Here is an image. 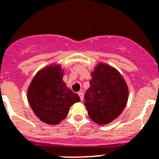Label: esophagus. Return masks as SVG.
Masks as SVG:
<instances>
[{
  "label": "esophagus",
  "mask_w": 159,
  "mask_h": 159,
  "mask_svg": "<svg viewBox=\"0 0 159 159\" xmlns=\"http://www.w3.org/2000/svg\"><path fill=\"white\" fill-rule=\"evenodd\" d=\"M78 96H79V98H80V99H81V101H82L83 98H84V93H83V92H81V91H80V92L78 93Z\"/></svg>",
  "instance_id": "esophagus-1"
}]
</instances>
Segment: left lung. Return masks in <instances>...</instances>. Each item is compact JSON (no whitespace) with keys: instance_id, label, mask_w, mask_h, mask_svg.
Here are the masks:
<instances>
[{"instance_id":"1","label":"left lung","mask_w":159,"mask_h":159,"mask_svg":"<svg viewBox=\"0 0 159 159\" xmlns=\"http://www.w3.org/2000/svg\"><path fill=\"white\" fill-rule=\"evenodd\" d=\"M128 97V86L122 75L109 65L98 63L84 95L90 118L99 125L111 123L123 111Z\"/></svg>"}]
</instances>
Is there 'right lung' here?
<instances>
[{
  "instance_id": "obj_1",
  "label": "right lung",
  "mask_w": 159,
  "mask_h": 159,
  "mask_svg": "<svg viewBox=\"0 0 159 159\" xmlns=\"http://www.w3.org/2000/svg\"><path fill=\"white\" fill-rule=\"evenodd\" d=\"M64 69L58 64L39 70L27 90V99L33 113L41 121L58 124L66 117L69 108L80 98L66 86L62 80Z\"/></svg>"
}]
</instances>
